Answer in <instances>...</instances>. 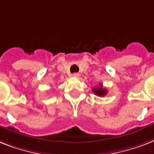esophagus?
Instances as JSON below:
<instances>
[{
	"mask_svg": "<svg viewBox=\"0 0 154 154\" xmlns=\"http://www.w3.org/2000/svg\"><path fill=\"white\" fill-rule=\"evenodd\" d=\"M80 74L78 73V72H74L73 74H72V77H79Z\"/></svg>",
	"mask_w": 154,
	"mask_h": 154,
	"instance_id": "1",
	"label": "esophagus"
}]
</instances>
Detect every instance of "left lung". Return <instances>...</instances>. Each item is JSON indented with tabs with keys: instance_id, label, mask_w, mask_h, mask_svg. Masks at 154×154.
Returning <instances> with one entry per match:
<instances>
[{
	"instance_id": "1",
	"label": "left lung",
	"mask_w": 154,
	"mask_h": 154,
	"mask_svg": "<svg viewBox=\"0 0 154 154\" xmlns=\"http://www.w3.org/2000/svg\"><path fill=\"white\" fill-rule=\"evenodd\" d=\"M92 91L94 92V94L99 97L105 96V95H106V94H107V90H106V89H104V88H103L102 84L100 85L98 87H94V88H93V89H92Z\"/></svg>"
}]
</instances>
